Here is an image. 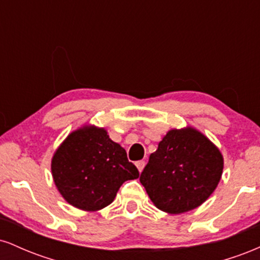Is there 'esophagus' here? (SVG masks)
<instances>
[{"mask_svg": "<svg viewBox=\"0 0 260 260\" xmlns=\"http://www.w3.org/2000/svg\"><path fill=\"white\" fill-rule=\"evenodd\" d=\"M136 166H137V169H138V171H139V172H142V171H143V169H144V166H145V161H144V160H139V161H137V162H136Z\"/></svg>", "mask_w": 260, "mask_h": 260, "instance_id": "34e87169", "label": "esophagus"}]
</instances>
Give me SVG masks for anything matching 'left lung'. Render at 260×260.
I'll list each match as a JSON object with an SVG mask.
<instances>
[{
  "label": "left lung",
  "mask_w": 260,
  "mask_h": 260,
  "mask_svg": "<svg viewBox=\"0 0 260 260\" xmlns=\"http://www.w3.org/2000/svg\"><path fill=\"white\" fill-rule=\"evenodd\" d=\"M220 150L194 128L171 129L140 174V183L155 207L181 214L203 204L222 175Z\"/></svg>",
  "instance_id": "left-lung-1"
}]
</instances>
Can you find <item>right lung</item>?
Returning <instances> with one entry per match:
<instances>
[{
	"mask_svg": "<svg viewBox=\"0 0 260 260\" xmlns=\"http://www.w3.org/2000/svg\"><path fill=\"white\" fill-rule=\"evenodd\" d=\"M52 177L62 197L73 207L96 211L111 204L123 182L139 171L127 153L104 128L85 126L74 131L52 157Z\"/></svg>",
	"mask_w": 260,
	"mask_h": 260,
	"instance_id": "1",
	"label": "right lung"
}]
</instances>
